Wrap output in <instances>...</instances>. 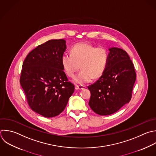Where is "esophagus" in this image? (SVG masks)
Segmentation results:
<instances>
[{"label": "esophagus", "instance_id": "esophagus-1", "mask_svg": "<svg viewBox=\"0 0 156 156\" xmlns=\"http://www.w3.org/2000/svg\"><path fill=\"white\" fill-rule=\"evenodd\" d=\"M85 87L83 86V85H76L75 88H76V90H82L84 89Z\"/></svg>", "mask_w": 156, "mask_h": 156}]
</instances>
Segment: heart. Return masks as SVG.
<instances>
[{
  "label": "heart",
  "mask_w": 156,
  "mask_h": 156,
  "mask_svg": "<svg viewBox=\"0 0 156 156\" xmlns=\"http://www.w3.org/2000/svg\"><path fill=\"white\" fill-rule=\"evenodd\" d=\"M108 59L107 50L102 47L79 43L72 47L71 53H65L61 63L65 74L74 77L80 69L81 71L75 77L74 82L77 84L90 82L92 78L96 79L104 74Z\"/></svg>",
  "instance_id": "1"
}]
</instances>
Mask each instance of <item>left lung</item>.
<instances>
[{"label": "left lung", "mask_w": 156, "mask_h": 156, "mask_svg": "<svg viewBox=\"0 0 156 156\" xmlns=\"http://www.w3.org/2000/svg\"><path fill=\"white\" fill-rule=\"evenodd\" d=\"M106 68L102 76L88 87L91 96L89 105L99 115L116 112L129 102L136 79L133 64L122 49H109Z\"/></svg>", "instance_id": "1"}]
</instances>
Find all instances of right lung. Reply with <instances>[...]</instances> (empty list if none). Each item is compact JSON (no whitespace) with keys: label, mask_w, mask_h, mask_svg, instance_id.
<instances>
[{"label":"right lung","mask_w":156,"mask_h":156,"mask_svg":"<svg viewBox=\"0 0 156 156\" xmlns=\"http://www.w3.org/2000/svg\"><path fill=\"white\" fill-rule=\"evenodd\" d=\"M66 48L63 39L49 40L29 52L23 64L20 83L28 104L46 118L61 113L74 91L61 63Z\"/></svg>","instance_id":"obj_1"}]
</instances>
